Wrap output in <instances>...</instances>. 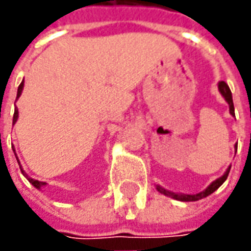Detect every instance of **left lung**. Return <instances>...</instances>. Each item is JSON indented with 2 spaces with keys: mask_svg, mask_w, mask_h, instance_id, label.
<instances>
[{
  "mask_svg": "<svg viewBox=\"0 0 251 251\" xmlns=\"http://www.w3.org/2000/svg\"><path fill=\"white\" fill-rule=\"evenodd\" d=\"M219 90L220 93L223 95V97L226 99V101L228 103L229 105V114L235 117V108H233V101H232V93H231V89H229V86L226 85L224 81H220L219 82ZM229 170H231V166L226 169V172L224 175L219 177L217 180H214L213 183L206 188L204 191L202 192H199V194H195V195H187V194H176V192H170V191H166L165 188H162V187H156V190L159 191L161 194L163 195H166V197H170L176 199V201H181V202H194V201H199V199H202V198H206L209 197L210 194H213L216 190H219V187L221 184L224 183L226 180V177L229 175Z\"/></svg>",
  "mask_w": 251,
  "mask_h": 251,
  "instance_id": "left-lung-1",
  "label": "left lung"
}]
</instances>
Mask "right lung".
Wrapping results in <instances>:
<instances>
[{"label":"right lung","mask_w":251,"mask_h":251,"mask_svg":"<svg viewBox=\"0 0 251 251\" xmlns=\"http://www.w3.org/2000/svg\"><path fill=\"white\" fill-rule=\"evenodd\" d=\"M23 86H25V82L22 81V83L19 85V88H18V96H16V100H18L19 97H20V95H22V90H23ZM18 117H19L18 108H15V114H13V125L16 124V121H18ZM13 152H15V148H13ZM15 155H16V154H15ZM16 159H18V156H16ZM18 162H19V159H18ZM19 165H20V162H19ZM20 170H22V173H23V175L25 176V178H27V180H28V181H30V183H31L32 185L35 187V188H38V190H41V188H42V187H44V185L47 184V183H44V181H38V180H34V178H30L28 176L25 175V170H23V169L20 168Z\"/></svg>","instance_id":"add662e5"}]
</instances>
